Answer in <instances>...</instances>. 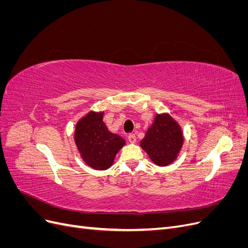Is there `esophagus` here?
<instances>
[{
    "mask_svg": "<svg viewBox=\"0 0 248 248\" xmlns=\"http://www.w3.org/2000/svg\"><path fill=\"white\" fill-rule=\"evenodd\" d=\"M128 140H129V142H131V144H134V142L137 141V137H136V134H134V133L129 134V136H128Z\"/></svg>",
    "mask_w": 248,
    "mask_h": 248,
    "instance_id": "esophagus-1",
    "label": "esophagus"
}]
</instances>
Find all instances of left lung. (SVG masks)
<instances>
[{
  "label": "left lung",
  "instance_id": "1",
  "mask_svg": "<svg viewBox=\"0 0 248 248\" xmlns=\"http://www.w3.org/2000/svg\"><path fill=\"white\" fill-rule=\"evenodd\" d=\"M184 137L181 126L168 112L156 114L140 147L156 166L167 167L174 162L181 151Z\"/></svg>",
  "mask_w": 248,
  "mask_h": 248
}]
</instances>
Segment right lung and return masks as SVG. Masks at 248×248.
Masks as SVG:
<instances>
[{"instance_id": "1", "label": "right lung", "mask_w": 248, "mask_h": 248, "mask_svg": "<svg viewBox=\"0 0 248 248\" xmlns=\"http://www.w3.org/2000/svg\"><path fill=\"white\" fill-rule=\"evenodd\" d=\"M103 114L104 111L90 110L78 120L74 130V141L81 159L98 170L109 169L117 153L126 144L122 137L108 130Z\"/></svg>"}]
</instances>
